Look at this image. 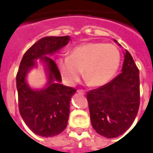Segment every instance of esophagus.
<instances>
[{"instance_id": "1", "label": "esophagus", "mask_w": 153, "mask_h": 153, "mask_svg": "<svg viewBox=\"0 0 153 153\" xmlns=\"http://www.w3.org/2000/svg\"><path fill=\"white\" fill-rule=\"evenodd\" d=\"M77 92H78L79 94H84L86 93L85 90H83V89H78V90H77Z\"/></svg>"}]
</instances>
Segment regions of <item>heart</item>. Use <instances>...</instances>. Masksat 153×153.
<instances>
[{"label": "heart", "mask_w": 153, "mask_h": 153, "mask_svg": "<svg viewBox=\"0 0 153 153\" xmlns=\"http://www.w3.org/2000/svg\"><path fill=\"white\" fill-rule=\"evenodd\" d=\"M117 47L103 42H88L76 47L66 58L58 59V69L63 80L72 86L80 79L82 71L85 79L94 87L108 83L120 64Z\"/></svg>", "instance_id": "1"}]
</instances>
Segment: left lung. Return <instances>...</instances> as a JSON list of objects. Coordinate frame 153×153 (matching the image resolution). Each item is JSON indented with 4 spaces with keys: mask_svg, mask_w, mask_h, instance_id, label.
Here are the masks:
<instances>
[{
    "mask_svg": "<svg viewBox=\"0 0 153 153\" xmlns=\"http://www.w3.org/2000/svg\"><path fill=\"white\" fill-rule=\"evenodd\" d=\"M139 74L132 56L125 50L122 72L87 93L92 126L99 134L115 138L132 125L140 107Z\"/></svg>",
    "mask_w": 153,
    "mask_h": 153,
    "instance_id": "1",
    "label": "left lung"
}]
</instances>
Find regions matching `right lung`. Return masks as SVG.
Returning <instances> with one entry per match:
<instances>
[{"mask_svg": "<svg viewBox=\"0 0 153 153\" xmlns=\"http://www.w3.org/2000/svg\"><path fill=\"white\" fill-rule=\"evenodd\" d=\"M68 36H47L33 44L24 54L16 76L21 117L29 128L42 137H53L63 132L67 126L70 101L76 88L60 84L61 75L49 55L67 44ZM41 57L48 64L49 83L41 91L31 90L25 82L27 71Z\"/></svg>", "mask_w": 153, "mask_h": 153, "instance_id": "right-lung-1", "label": "right lung"}]
</instances>
